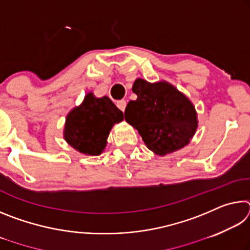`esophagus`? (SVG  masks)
Returning <instances> with one entry per match:
<instances>
[{"label":"esophagus","mask_w":250,"mask_h":250,"mask_svg":"<svg viewBox=\"0 0 250 250\" xmlns=\"http://www.w3.org/2000/svg\"><path fill=\"white\" fill-rule=\"evenodd\" d=\"M117 107L119 108L121 111H125V109L126 107V101L125 100H119L117 103Z\"/></svg>","instance_id":"obj_1"}]
</instances>
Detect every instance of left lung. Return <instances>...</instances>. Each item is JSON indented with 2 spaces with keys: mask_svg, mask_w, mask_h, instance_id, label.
<instances>
[{
  "mask_svg": "<svg viewBox=\"0 0 250 250\" xmlns=\"http://www.w3.org/2000/svg\"><path fill=\"white\" fill-rule=\"evenodd\" d=\"M132 91L138 98L126 104L125 121L139 131L151 151L166 155L188 145L197 128L191 101L164 82L137 79Z\"/></svg>",
  "mask_w": 250,
  "mask_h": 250,
  "instance_id": "1",
  "label": "left lung"
}]
</instances>
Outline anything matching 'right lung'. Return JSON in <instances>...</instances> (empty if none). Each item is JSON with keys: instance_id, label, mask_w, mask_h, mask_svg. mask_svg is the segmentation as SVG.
Segmentation results:
<instances>
[{"instance_id": "obj_1", "label": "right lung", "mask_w": 250, "mask_h": 250, "mask_svg": "<svg viewBox=\"0 0 250 250\" xmlns=\"http://www.w3.org/2000/svg\"><path fill=\"white\" fill-rule=\"evenodd\" d=\"M124 120V112L108 97L96 98L89 92L83 104L66 118L65 140L84 154L99 155L115 124Z\"/></svg>"}]
</instances>
